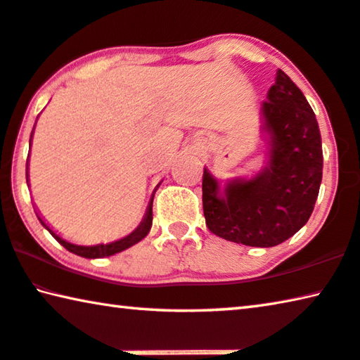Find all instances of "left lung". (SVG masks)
Instances as JSON below:
<instances>
[{"label":"left lung","mask_w":360,"mask_h":360,"mask_svg":"<svg viewBox=\"0 0 360 360\" xmlns=\"http://www.w3.org/2000/svg\"><path fill=\"white\" fill-rule=\"evenodd\" d=\"M262 103L270 134V162L256 179L230 181L222 196L204 169L202 211L207 229L224 240L270 248L288 240L311 217L322 181L323 154L317 119L283 70Z\"/></svg>","instance_id":"obj_1"}]
</instances>
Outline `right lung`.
Listing matches in <instances>:
<instances>
[{"mask_svg": "<svg viewBox=\"0 0 360 360\" xmlns=\"http://www.w3.org/2000/svg\"><path fill=\"white\" fill-rule=\"evenodd\" d=\"M40 219V217H38ZM40 222L43 226H46V224L43 222V220L40 219ZM151 224H153V199L151 202H149L148 206V212L145 215V220H143L141 225L138 226V229L134 231V233H130L129 236L122 238V240L119 241H114V243H109V245H96V246H79V245H72V243L63 240V238L58 236L54 231L49 229V226H46L49 233H51L56 240L63 245L65 250L77 254V256H82V257H86V259H96V257H108V256H112V254L115 252H120L127 250V248L134 246L135 243L141 241L143 238H145L148 235L149 229H151Z\"/></svg>", "mask_w": 360, "mask_h": 360, "instance_id": "add662e5", "label": "right lung"}]
</instances>
